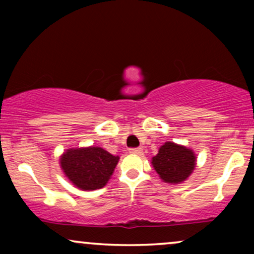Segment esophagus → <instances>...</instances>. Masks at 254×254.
Returning <instances> with one entry per match:
<instances>
[{"mask_svg": "<svg viewBox=\"0 0 254 254\" xmlns=\"http://www.w3.org/2000/svg\"><path fill=\"white\" fill-rule=\"evenodd\" d=\"M129 152L130 154H135V155H142L143 154V149L142 148H130Z\"/></svg>", "mask_w": 254, "mask_h": 254, "instance_id": "1", "label": "esophagus"}]
</instances>
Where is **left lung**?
<instances>
[{
	"label": "left lung",
	"instance_id": "8db88e82",
	"mask_svg": "<svg viewBox=\"0 0 254 254\" xmlns=\"http://www.w3.org/2000/svg\"><path fill=\"white\" fill-rule=\"evenodd\" d=\"M151 163L165 183L179 184L193 172L195 156L186 147L166 142L159 148L158 154L152 157Z\"/></svg>",
	"mask_w": 254,
	"mask_h": 254
}]
</instances>
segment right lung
Wrapping results in <instances>:
<instances>
[{"mask_svg": "<svg viewBox=\"0 0 254 254\" xmlns=\"http://www.w3.org/2000/svg\"><path fill=\"white\" fill-rule=\"evenodd\" d=\"M119 162L118 156L99 147L70 149L61 157V168L68 179L83 190L103 189Z\"/></svg>", "mask_w": 254, "mask_h": 254, "instance_id": "right-lung-1", "label": "right lung"}]
</instances>
